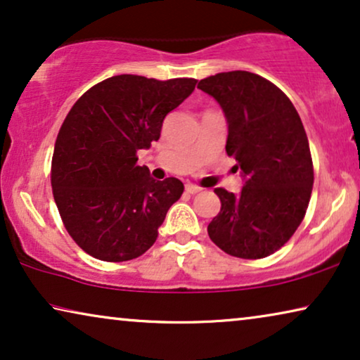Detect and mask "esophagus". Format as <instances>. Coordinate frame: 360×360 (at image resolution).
<instances>
[{
    "instance_id": "obj_1",
    "label": "esophagus",
    "mask_w": 360,
    "mask_h": 360,
    "mask_svg": "<svg viewBox=\"0 0 360 360\" xmlns=\"http://www.w3.org/2000/svg\"><path fill=\"white\" fill-rule=\"evenodd\" d=\"M185 190H186V193H190V195L200 193V191H201L200 186H196V185H193V184H186V185H185Z\"/></svg>"
}]
</instances>
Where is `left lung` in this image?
Wrapping results in <instances>:
<instances>
[{
  "label": "left lung",
  "mask_w": 360,
  "mask_h": 360,
  "mask_svg": "<svg viewBox=\"0 0 360 360\" xmlns=\"http://www.w3.org/2000/svg\"><path fill=\"white\" fill-rule=\"evenodd\" d=\"M228 121L226 152L236 159L239 195L216 188L221 210L210 239L226 254L262 259L292 238L307 213L313 162L307 132L285 93L255 73L221 72L200 80Z\"/></svg>",
  "instance_id": "left-lung-1"
}]
</instances>
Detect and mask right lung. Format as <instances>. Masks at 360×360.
<instances>
[{
  "label": "right lung",
  "instance_id": "obj_1",
  "mask_svg": "<svg viewBox=\"0 0 360 360\" xmlns=\"http://www.w3.org/2000/svg\"><path fill=\"white\" fill-rule=\"evenodd\" d=\"M195 85V78L116 75L72 106L58 131L51 180L65 229L91 257L124 262L155 243L184 184L154 180L136 164V152L159 141L165 116Z\"/></svg>",
  "mask_w": 360,
  "mask_h": 360
}]
</instances>
